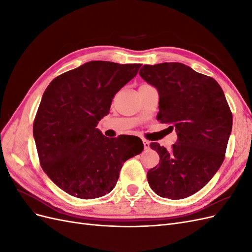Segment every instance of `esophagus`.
Returning <instances> with one entry per match:
<instances>
[{"instance_id":"1","label":"esophagus","mask_w":252,"mask_h":252,"mask_svg":"<svg viewBox=\"0 0 252 252\" xmlns=\"http://www.w3.org/2000/svg\"><path fill=\"white\" fill-rule=\"evenodd\" d=\"M143 145H144L145 149H148L150 146V142H148L147 140H143Z\"/></svg>"}]
</instances>
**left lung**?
<instances>
[{
	"label": "left lung",
	"mask_w": 252,
	"mask_h": 252,
	"mask_svg": "<svg viewBox=\"0 0 252 252\" xmlns=\"http://www.w3.org/2000/svg\"><path fill=\"white\" fill-rule=\"evenodd\" d=\"M140 75L159 95L158 120L171 124L178 141L170 150L151 143L158 166L147 172L151 189L181 200L199 191L224 161L232 113L219 83L182 63L144 65Z\"/></svg>",
	"instance_id": "8db88e82"
}]
</instances>
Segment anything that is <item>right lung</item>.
<instances>
[{
	"mask_svg": "<svg viewBox=\"0 0 252 252\" xmlns=\"http://www.w3.org/2000/svg\"><path fill=\"white\" fill-rule=\"evenodd\" d=\"M142 64L91 61L53 79L33 123L40 163L48 178L68 194L90 200L109 193L122 166L144 149L142 141L109 140L96 128L112 98Z\"/></svg>",
	"mask_w": 252,
	"mask_h": 252,
	"instance_id": "1",
	"label": "right lung"
}]
</instances>
